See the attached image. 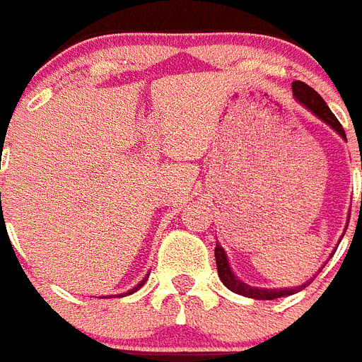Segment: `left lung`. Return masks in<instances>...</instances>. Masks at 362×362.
<instances>
[{
  "instance_id": "8db88e82",
  "label": "left lung",
  "mask_w": 362,
  "mask_h": 362,
  "mask_svg": "<svg viewBox=\"0 0 362 362\" xmlns=\"http://www.w3.org/2000/svg\"><path fill=\"white\" fill-rule=\"evenodd\" d=\"M293 93L294 97L302 103L303 106H308L309 110L313 112L315 115H318L324 123H327L331 129H335L342 138L346 139V132L342 129V124L339 123V119L335 117V114L329 110V106L326 105V101L318 95L311 86H308L302 81H294L293 83ZM362 204V202H361ZM215 261H217V272L218 278L226 285L228 289L232 291V293L243 294V296H248V298H256V300H276L281 298V296H291V294L298 293L302 291L303 287L308 284L300 285V287H294V289H257V287H250V285L243 284L241 279H238L233 276V272L230 270V265H228L226 254H224L223 247L221 245H215Z\"/></svg>"
}]
</instances>
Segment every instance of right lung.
I'll return each mask as SVG.
<instances>
[{"label":"right lung","mask_w":362,"mask_h":362,"mask_svg":"<svg viewBox=\"0 0 362 362\" xmlns=\"http://www.w3.org/2000/svg\"><path fill=\"white\" fill-rule=\"evenodd\" d=\"M144 284H145V279H144V281H141V284H138V285H136L134 289H132V291H129V293H124V294H132V293H136V291H138L139 287H141V285H144ZM119 296H123V294H119Z\"/></svg>","instance_id":"1"}]
</instances>
